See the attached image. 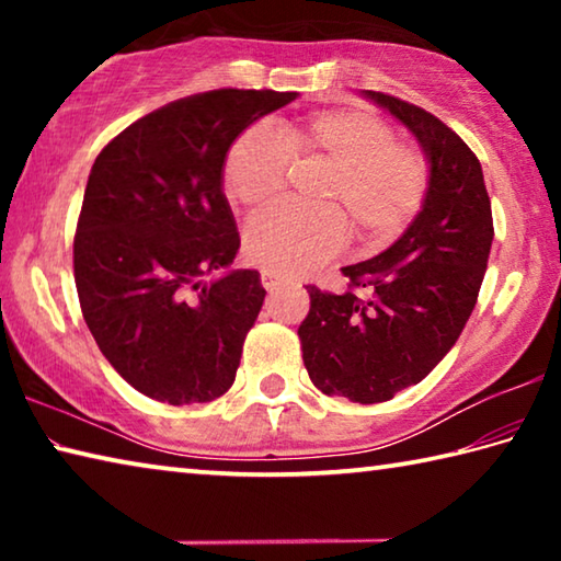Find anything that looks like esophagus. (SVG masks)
<instances>
[{
	"instance_id": "esophagus-1",
	"label": "esophagus",
	"mask_w": 561,
	"mask_h": 561,
	"mask_svg": "<svg viewBox=\"0 0 561 561\" xmlns=\"http://www.w3.org/2000/svg\"><path fill=\"white\" fill-rule=\"evenodd\" d=\"M282 284H284V282L277 277V274H272V272H262V287L267 289L270 294H272V291H277V289L282 287Z\"/></svg>"
}]
</instances>
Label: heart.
<instances>
[{
	"instance_id": "b5f03b06",
	"label": "heart",
	"mask_w": 561,
	"mask_h": 561,
	"mask_svg": "<svg viewBox=\"0 0 561 561\" xmlns=\"http://www.w3.org/2000/svg\"><path fill=\"white\" fill-rule=\"evenodd\" d=\"M294 165L329 168L314 203L321 210H270L247 225L244 254L260 270L301 277L354 240L391 244L421 210L431 163L421 148L396 140L391 123L368 111H319L277 126L257 123L234 140L222 165L227 197L257 213L279 201Z\"/></svg>"
}]
</instances>
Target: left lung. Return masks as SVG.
Returning a JSON list of instances; mask_svg holds the SVG:
<instances>
[{
  "instance_id": "8db88e82",
  "label": "left lung",
  "mask_w": 561,
  "mask_h": 561,
  "mask_svg": "<svg viewBox=\"0 0 561 561\" xmlns=\"http://www.w3.org/2000/svg\"><path fill=\"white\" fill-rule=\"evenodd\" d=\"M366 96L421 140L431 160L428 195L401 240L341 270L348 291L309 284L311 307L297 334L321 393L383 403L423 381L458 341L478 301L495 227L480 160L458 133L391 93Z\"/></svg>"
}]
</instances>
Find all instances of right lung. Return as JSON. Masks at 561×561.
I'll return each instance as SVG.
<instances>
[{"instance_id": "add662e5", "label": "right lung", "mask_w": 561, "mask_h": 561, "mask_svg": "<svg viewBox=\"0 0 561 561\" xmlns=\"http://www.w3.org/2000/svg\"><path fill=\"white\" fill-rule=\"evenodd\" d=\"M294 91L217 89L130 123L91 168L73 234L81 314L108 364L148 398L207 403L234 383L260 272L205 284L240 250L222 193L232 140Z\"/></svg>"}]
</instances>
